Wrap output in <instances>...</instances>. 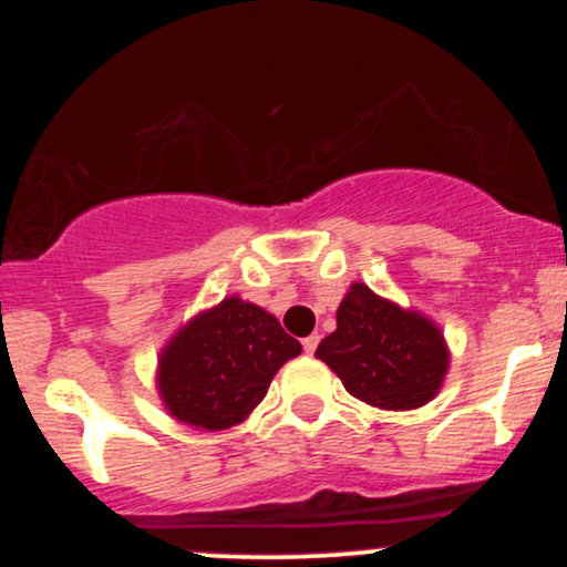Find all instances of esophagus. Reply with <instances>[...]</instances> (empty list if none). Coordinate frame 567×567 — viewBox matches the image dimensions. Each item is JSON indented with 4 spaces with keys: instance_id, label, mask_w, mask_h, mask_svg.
<instances>
[{
    "instance_id": "34e87169",
    "label": "esophagus",
    "mask_w": 567,
    "mask_h": 567,
    "mask_svg": "<svg viewBox=\"0 0 567 567\" xmlns=\"http://www.w3.org/2000/svg\"><path fill=\"white\" fill-rule=\"evenodd\" d=\"M317 343H320V336H306L303 338V351L306 354H315V349H317Z\"/></svg>"
}]
</instances>
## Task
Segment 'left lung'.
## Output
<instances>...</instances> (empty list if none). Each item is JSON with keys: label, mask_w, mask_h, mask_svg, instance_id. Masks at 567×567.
Listing matches in <instances>:
<instances>
[{"label": "left lung", "mask_w": 567, "mask_h": 567, "mask_svg": "<svg viewBox=\"0 0 567 567\" xmlns=\"http://www.w3.org/2000/svg\"><path fill=\"white\" fill-rule=\"evenodd\" d=\"M351 396L379 410H415L432 402L451 368L440 324L415 309L351 282L336 311V330L317 347Z\"/></svg>", "instance_id": "obj_1"}]
</instances>
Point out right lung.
Returning a JSON list of instances; mask_svg holds the SVG:
<instances>
[{"label": "right lung", "mask_w": 567, "mask_h": 567, "mask_svg": "<svg viewBox=\"0 0 567 567\" xmlns=\"http://www.w3.org/2000/svg\"><path fill=\"white\" fill-rule=\"evenodd\" d=\"M301 343L261 306L229 296L181 324L159 351L157 392L181 424L220 432L243 424Z\"/></svg>", "instance_id": "obj_1"}]
</instances>
